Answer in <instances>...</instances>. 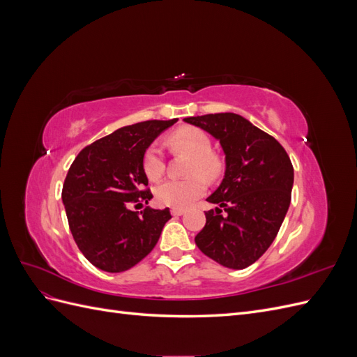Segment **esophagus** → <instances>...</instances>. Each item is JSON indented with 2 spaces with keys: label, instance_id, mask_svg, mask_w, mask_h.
I'll return each instance as SVG.
<instances>
[{
  "label": "esophagus",
  "instance_id": "esophagus-1",
  "mask_svg": "<svg viewBox=\"0 0 357 357\" xmlns=\"http://www.w3.org/2000/svg\"><path fill=\"white\" fill-rule=\"evenodd\" d=\"M171 214L174 215V218H178V215L185 214V210H183V208H172V210H171Z\"/></svg>",
  "mask_w": 357,
  "mask_h": 357
}]
</instances>
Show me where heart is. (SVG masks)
I'll return each instance as SVG.
<instances>
[{
	"label": "heart",
	"mask_w": 357,
	"mask_h": 357,
	"mask_svg": "<svg viewBox=\"0 0 357 357\" xmlns=\"http://www.w3.org/2000/svg\"><path fill=\"white\" fill-rule=\"evenodd\" d=\"M169 144L172 149L186 152L192 156L189 172L193 176L185 180L169 178L162 181L155 189V198L158 204L172 208H186L198 199L207 189V180L219 177L222 164L219 158L211 153L213 146L208 134L199 128L185 126L169 135ZM143 169L149 180L156 181L165 171V160L158 144H152L144 153Z\"/></svg>",
	"instance_id": "heart-1"
}]
</instances>
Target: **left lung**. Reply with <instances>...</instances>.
Listing matches in <instances>:
<instances>
[{
  "label": "left lung",
  "instance_id": "1",
  "mask_svg": "<svg viewBox=\"0 0 357 357\" xmlns=\"http://www.w3.org/2000/svg\"><path fill=\"white\" fill-rule=\"evenodd\" d=\"M213 135L223 149L225 176L207 198L199 250L218 264L244 269L255 264L278 234L290 205L294 167L274 137L240 114L215 113L183 119Z\"/></svg>",
  "mask_w": 357,
  "mask_h": 357
}]
</instances>
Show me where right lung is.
Masks as SVG:
<instances>
[{
	"label": "right lung",
	"instance_id": "obj_1",
	"mask_svg": "<svg viewBox=\"0 0 357 357\" xmlns=\"http://www.w3.org/2000/svg\"><path fill=\"white\" fill-rule=\"evenodd\" d=\"M177 122L147 121L123 126L84 147L62 186V202L73 238L88 261L107 273H123L153 250L169 208L146 207L143 158L149 146ZM135 205V208H137Z\"/></svg>",
	"mask_w": 357,
	"mask_h": 357
}]
</instances>
